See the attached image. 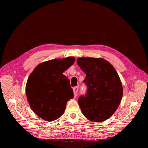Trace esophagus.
<instances>
[{
	"instance_id": "obj_1",
	"label": "esophagus",
	"mask_w": 148,
	"mask_h": 148,
	"mask_svg": "<svg viewBox=\"0 0 148 148\" xmlns=\"http://www.w3.org/2000/svg\"><path fill=\"white\" fill-rule=\"evenodd\" d=\"M78 90V87H74L73 88V91H74V97H76L77 94V92Z\"/></svg>"
}]
</instances>
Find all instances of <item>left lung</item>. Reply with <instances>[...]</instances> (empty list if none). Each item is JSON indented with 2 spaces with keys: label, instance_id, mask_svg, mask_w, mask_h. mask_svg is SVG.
<instances>
[{
  "label": "left lung",
  "instance_id": "obj_1",
  "mask_svg": "<svg viewBox=\"0 0 148 148\" xmlns=\"http://www.w3.org/2000/svg\"><path fill=\"white\" fill-rule=\"evenodd\" d=\"M77 64L86 73L87 90L78 100L83 115L102 122L113 115L121 103L123 89L119 77L110 63L100 58H78Z\"/></svg>",
  "mask_w": 148,
  "mask_h": 148
}]
</instances>
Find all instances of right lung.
<instances>
[{
  "mask_svg": "<svg viewBox=\"0 0 148 148\" xmlns=\"http://www.w3.org/2000/svg\"><path fill=\"white\" fill-rule=\"evenodd\" d=\"M72 57L54 59L38 65L29 75L26 87L27 101L41 118L52 121L64 113L68 101L74 97L69 79L62 73L72 66Z\"/></svg>",
  "mask_w": 148,
  "mask_h": 148,
  "instance_id": "add662e5",
  "label": "right lung"
}]
</instances>
